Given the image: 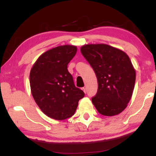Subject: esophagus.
<instances>
[{
	"mask_svg": "<svg viewBox=\"0 0 156 156\" xmlns=\"http://www.w3.org/2000/svg\"><path fill=\"white\" fill-rule=\"evenodd\" d=\"M82 89L83 91H84V92L85 94H86V88H85V87H83V88H82Z\"/></svg>",
	"mask_w": 156,
	"mask_h": 156,
	"instance_id": "obj_1",
	"label": "esophagus"
}]
</instances>
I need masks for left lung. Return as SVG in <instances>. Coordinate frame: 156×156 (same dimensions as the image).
Instances as JSON below:
<instances>
[{
    "mask_svg": "<svg viewBox=\"0 0 156 156\" xmlns=\"http://www.w3.org/2000/svg\"><path fill=\"white\" fill-rule=\"evenodd\" d=\"M81 52L94 70L98 90L91 101L98 112L113 116L122 112L131 99L136 70L126 53L106 44H84Z\"/></svg>",
    "mask_w": 156,
    "mask_h": 156,
    "instance_id": "8db88e82",
    "label": "left lung"
}]
</instances>
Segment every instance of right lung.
I'll list each match as a JSON object with an SVG mask.
<instances>
[{"label": "right lung", "instance_id": "1", "mask_svg": "<svg viewBox=\"0 0 156 156\" xmlns=\"http://www.w3.org/2000/svg\"><path fill=\"white\" fill-rule=\"evenodd\" d=\"M77 48L61 45L44 52L30 73V85L36 104L44 114L55 120L73 116L84 93L75 87L67 65Z\"/></svg>", "mask_w": 156, "mask_h": 156}]
</instances>
